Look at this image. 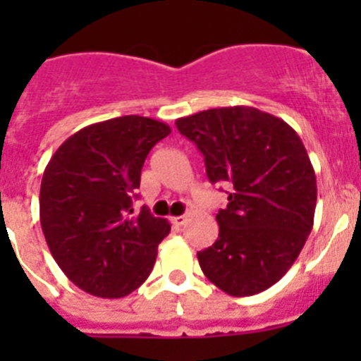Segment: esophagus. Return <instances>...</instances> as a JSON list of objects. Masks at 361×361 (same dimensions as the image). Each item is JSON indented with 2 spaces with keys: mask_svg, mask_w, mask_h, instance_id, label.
Here are the masks:
<instances>
[{
  "mask_svg": "<svg viewBox=\"0 0 361 361\" xmlns=\"http://www.w3.org/2000/svg\"><path fill=\"white\" fill-rule=\"evenodd\" d=\"M184 222H186V216H184V215L171 216V224H175V226H183Z\"/></svg>",
  "mask_w": 361,
  "mask_h": 361,
  "instance_id": "1",
  "label": "esophagus"
}]
</instances>
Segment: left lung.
Wrapping results in <instances>:
<instances>
[{"mask_svg": "<svg viewBox=\"0 0 361 361\" xmlns=\"http://www.w3.org/2000/svg\"><path fill=\"white\" fill-rule=\"evenodd\" d=\"M202 152L213 184L228 183L216 213L219 238L199 251L200 269L231 296L279 282L307 240L317 208V175L298 133L253 106L212 108L175 121Z\"/></svg>", "mask_w": 361, "mask_h": 361, "instance_id": "8db88e82", "label": "left lung"}]
</instances>
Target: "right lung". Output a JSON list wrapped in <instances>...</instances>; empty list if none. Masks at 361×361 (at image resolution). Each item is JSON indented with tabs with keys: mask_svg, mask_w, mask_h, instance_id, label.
<instances>
[{
	"mask_svg": "<svg viewBox=\"0 0 361 361\" xmlns=\"http://www.w3.org/2000/svg\"><path fill=\"white\" fill-rule=\"evenodd\" d=\"M161 121L124 116L70 135L44 168L39 220L61 271L82 291L123 298L149 276L170 222L133 212L149 149L170 135Z\"/></svg>",
	"mask_w": 361,
	"mask_h": 361,
	"instance_id": "obj_1",
	"label": "right lung"
}]
</instances>
